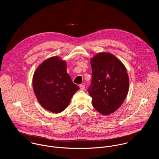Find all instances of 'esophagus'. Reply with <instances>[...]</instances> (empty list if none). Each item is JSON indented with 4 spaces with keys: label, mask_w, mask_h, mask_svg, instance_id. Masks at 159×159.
<instances>
[{
    "label": "esophagus",
    "mask_w": 159,
    "mask_h": 159,
    "mask_svg": "<svg viewBox=\"0 0 159 159\" xmlns=\"http://www.w3.org/2000/svg\"><path fill=\"white\" fill-rule=\"evenodd\" d=\"M80 88L81 91H84L85 89V86L84 84H80Z\"/></svg>",
    "instance_id": "esophagus-1"
}]
</instances>
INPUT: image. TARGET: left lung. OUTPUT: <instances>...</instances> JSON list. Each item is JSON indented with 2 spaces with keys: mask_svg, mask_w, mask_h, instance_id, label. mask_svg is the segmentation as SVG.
<instances>
[{
  "mask_svg": "<svg viewBox=\"0 0 159 159\" xmlns=\"http://www.w3.org/2000/svg\"><path fill=\"white\" fill-rule=\"evenodd\" d=\"M92 81L88 92L92 105L100 113L116 111L129 91V79L124 64L113 54L100 52L91 60Z\"/></svg>",
  "mask_w": 159,
  "mask_h": 159,
  "instance_id": "8db88e82",
  "label": "left lung"
}]
</instances>
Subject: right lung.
Wrapping results in <instances>:
<instances>
[{"mask_svg":"<svg viewBox=\"0 0 159 159\" xmlns=\"http://www.w3.org/2000/svg\"><path fill=\"white\" fill-rule=\"evenodd\" d=\"M66 66V62L59 57H52L39 66L33 76V89L38 101L54 113L64 111L80 89L72 82Z\"/></svg>","mask_w":159,"mask_h":159,"instance_id":"1","label":"right lung"}]
</instances>
